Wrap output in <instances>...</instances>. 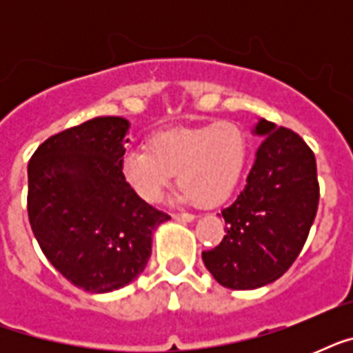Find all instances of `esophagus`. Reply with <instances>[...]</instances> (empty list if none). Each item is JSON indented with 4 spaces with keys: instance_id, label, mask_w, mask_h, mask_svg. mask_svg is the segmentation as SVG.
<instances>
[{
    "instance_id": "34e87169",
    "label": "esophagus",
    "mask_w": 353,
    "mask_h": 353,
    "mask_svg": "<svg viewBox=\"0 0 353 353\" xmlns=\"http://www.w3.org/2000/svg\"><path fill=\"white\" fill-rule=\"evenodd\" d=\"M172 218L177 221H192L196 216L190 214V212H174V214H172Z\"/></svg>"
}]
</instances>
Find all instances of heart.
<instances>
[{
    "label": "heart",
    "mask_w": 353,
    "mask_h": 353,
    "mask_svg": "<svg viewBox=\"0 0 353 353\" xmlns=\"http://www.w3.org/2000/svg\"><path fill=\"white\" fill-rule=\"evenodd\" d=\"M247 159L249 143L243 130L234 122H210L155 133L148 150L122 155L121 172L144 203H159L177 174L181 201L216 207L234 194Z\"/></svg>",
    "instance_id": "heart-1"
}]
</instances>
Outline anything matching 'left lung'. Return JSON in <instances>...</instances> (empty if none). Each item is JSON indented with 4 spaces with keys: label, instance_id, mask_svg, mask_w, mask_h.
<instances>
[{
    "label": "left lung",
    "instance_id": "1",
    "mask_svg": "<svg viewBox=\"0 0 353 353\" xmlns=\"http://www.w3.org/2000/svg\"><path fill=\"white\" fill-rule=\"evenodd\" d=\"M254 132L263 141L247 185L221 210L227 234L201 254L229 290H256L280 279L301 254L319 207L317 163L304 139L265 119Z\"/></svg>",
    "mask_w": 353,
    "mask_h": 353
}]
</instances>
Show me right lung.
I'll use <instances>...</instances> for the list:
<instances>
[{
    "instance_id": "obj_1",
    "label": "right lung",
    "mask_w": 353,
    "mask_h": 353,
    "mask_svg": "<svg viewBox=\"0 0 353 353\" xmlns=\"http://www.w3.org/2000/svg\"><path fill=\"white\" fill-rule=\"evenodd\" d=\"M128 126L122 117H95L68 128L43 141L27 168L38 245L63 279L91 293L137 279L152 254V232L170 220L122 177Z\"/></svg>"
}]
</instances>
